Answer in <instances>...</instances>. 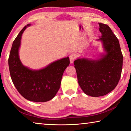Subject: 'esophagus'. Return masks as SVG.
<instances>
[{
  "instance_id": "34e87169",
  "label": "esophagus",
  "mask_w": 131,
  "mask_h": 131,
  "mask_svg": "<svg viewBox=\"0 0 131 131\" xmlns=\"http://www.w3.org/2000/svg\"><path fill=\"white\" fill-rule=\"evenodd\" d=\"M76 57H77V54H76L72 53V54H70V56H69L70 63H73V62L75 59Z\"/></svg>"
}]
</instances>
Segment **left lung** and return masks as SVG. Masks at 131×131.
Wrapping results in <instances>:
<instances>
[{"label":"left lung","mask_w":131,"mask_h":131,"mask_svg":"<svg viewBox=\"0 0 131 131\" xmlns=\"http://www.w3.org/2000/svg\"><path fill=\"white\" fill-rule=\"evenodd\" d=\"M104 53L93 59L77 58L74 62L81 88L92 97L106 95L117 86L122 74L123 56L118 40L107 25L99 23Z\"/></svg>","instance_id":"1"}]
</instances>
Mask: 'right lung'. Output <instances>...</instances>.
<instances>
[{"instance_id":"right-lung-1","label":"right lung","mask_w":131,"mask_h":131,"mask_svg":"<svg viewBox=\"0 0 131 131\" xmlns=\"http://www.w3.org/2000/svg\"><path fill=\"white\" fill-rule=\"evenodd\" d=\"M30 26H25L13 42L8 58L9 73L14 86L25 99L34 102H46L53 99L60 88L63 72L69 65V57L54 61L39 70L23 65L19 56V49L22 34Z\"/></svg>"}]
</instances>
